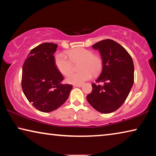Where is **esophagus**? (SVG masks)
I'll list each match as a JSON object with an SVG mask.
<instances>
[{
	"instance_id": "esophagus-1",
	"label": "esophagus",
	"mask_w": 156,
	"mask_h": 156,
	"mask_svg": "<svg viewBox=\"0 0 156 156\" xmlns=\"http://www.w3.org/2000/svg\"><path fill=\"white\" fill-rule=\"evenodd\" d=\"M83 86L82 84H73V87H81Z\"/></svg>"
}]
</instances>
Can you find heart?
I'll return each mask as SVG.
<instances>
[{
  "label": "heart",
  "mask_w": 156,
  "mask_h": 156,
  "mask_svg": "<svg viewBox=\"0 0 156 156\" xmlns=\"http://www.w3.org/2000/svg\"><path fill=\"white\" fill-rule=\"evenodd\" d=\"M64 54L58 53L54 57V62L58 70L62 75L67 76L73 68L72 63L80 62L79 68L81 71L78 73H71L67 76L66 81L72 84H82L98 73L102 67V60L98 55L93 54L91 50L78 47Z\"/></svg>",
  "instance_id": "1"
}]
</instances>
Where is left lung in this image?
<instances>
[{"label": "left lung", "instance_id": "8db88e82", "mask_svg": "<svg viewBox=\"0 0 156 156\" xmlns=\"http://www.w3.org/2000/svg\"><path fill=\"white\" fill-rule=\"evenodd\" d=\"M93 49L98 50L102 60V69L87 100L102 113L115 112L127 98L134 82V65L127 51L115 41L106 39L96 43Z\"/></svg>", "mask_w": 156, "mask_h": 156}]
</instances>
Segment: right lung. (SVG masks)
I'll use <instances>...</instances> for the list:
<instances>
[{"label": "right lung", "instance_id": "1", "mask_svg": "<svg viewBox=\"0 0 156 156\" xmlns=\"http://www.w3.org/2000/svg\"><path fill=\"white\" fill-rule=\"evenodd\" d=\"M58 44H41L31 50L22 72L23 93L36 109L48 113L65 102L72 84H62L63 76L54 62V54Z\"/></svg>", "mask_w": 156, "mask_h": 156}]
</instances>
